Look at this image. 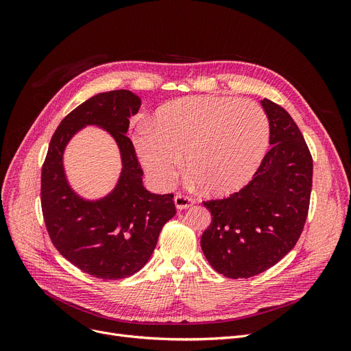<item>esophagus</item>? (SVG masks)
<instances>
[{
    "label": "esophagus",
    "instance_id": "esophagus-1",
    "mask_svg": "<svg viewBox=\"0 0 351 351\" xmlns=\"http://www.w3.org/2000/svg\"><path fill=\"white\" fill-rule=\"evenodd\" d=\"M173 200H175V205L178 209H186L195 204V200L185 193H176Z\"/></svg>",
    "mask_w": 351,
    "mask_h": 351
}]
</instances>
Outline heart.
Segmentation results:
<instances>
[{"label": "heart", "instance_id": "heart-1", "mask_svg": "<svg viewBox=\"0 0 351 351\" xmlns=\"http://www.w3.org/2000/svg\"><path fill=\"white\" fill-rule=\"evenodd\" d=\"M270 122L261 104L233 97H196L163 106L156 128L141 125L134 143L147 176L169 188L183 172L210 195L243 188L267 152Z\"/></svg>", "mask_w": 351, "mask_h": 351}]
</instances>
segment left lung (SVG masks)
Here are the masks:
<instances>
[{
    "instance_id": "1",
    "label": "left lung",
    "mask_w": 351,
    "mask_h": 351,
    "mask_svg": "<svg viewBox=\"0 0 351 351\" xmlns=\"http://www.w3.org/2000/svg\"><path fill=\"white\" fill-rule=\"evenodd\" d=\"M271 147L253 179L229 197L205 200L212 222L200 237L210 266L230 279L259 274L294 247L303 232L311 193L313 159L286 109L262 101Z\"/></svg>"
}]
</instances>
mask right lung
Returning <instances> with one entry per match:
<instances>
[{"instance_id": "1", "label": "right lung", "mask_w": 351, "mask_h": 351, "mask_svg": "<svg viewBox=\"0 0 351 351\" xmlns=\"http://www.w3.org/2000/svg\"><path fill=\"white\" fill-rule=\"evenodd\" d=\"M139 108L141 98L126 89L89 98L61 121L43 165L41 208L51 242L68 262L97 279L118 280L139 271L163 225L176 213L173 193L155 195L142 185L143 171L126 136ZM85 124L106 128L123 158L117 188L97 202L84 201L69 188L62 166L67 141Z\"/></svg>"}]
</instances>
